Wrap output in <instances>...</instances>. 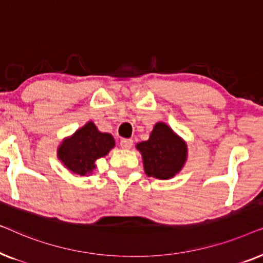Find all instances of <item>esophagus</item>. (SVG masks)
I'll list each match as a JSON object with an SVG mask.
<instances>
[{
    "label": "esophagus",
    "mask_w": 263,
    "mask_h": 263,
    "mask_svg": "<svg viewBox=\"0 0 263 263\" xmlns=\"http://www.w3.org/2000/svg\"><path fill=\"white\" fill-rule=\"evenodd\" d=\"M120 145L122 148L129 149V148H132V146H133V140L132 139H122Z\"/></svg>",
    "instance_id": "obj_1"
}]
</instances>
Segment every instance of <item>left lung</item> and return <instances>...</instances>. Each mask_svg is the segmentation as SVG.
Wrapping results in <instances>:
<instances>
[{
	"label": "left lung",
	"mask_w": 263,
	"mask_h": 263,
	"mask_svg": "<svg viewBox=\"0 0 263 263\" xmlns=\"http://www.w3.org/2000/svg\"><path fill=\"white\" fill-rule=\"evenodd\" d=\"M135 147L141 153L145 174L165 181L174 178L188 158L186 142L164 122L154 124L148 140Z\"/></svg>",
	"instance_id": "obj_1"
}]
</instances>
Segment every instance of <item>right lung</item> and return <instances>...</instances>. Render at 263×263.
Listing matches in <instances>:
<instances>
[{
  "mask_svg": "<svg viewBox=\"0 0 263 263\" xmlns=\"http://www.w3.org/2000/svg\"><path fill=\"white\" fill-rule=\"evenodd\" d=\"M115 147L110 133H102L92 121L79 128L73 135L64 138L57 147V158L71 174L92 175L96 161L105 157Z\"/></svg>",
  "mask_w": 263,
  "mask_h": 263,
  "instance_id": "right-lung-1",
  "label": "right lung"
}]
</instances>
